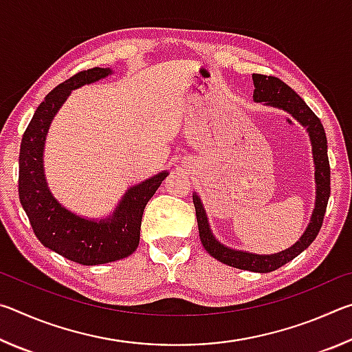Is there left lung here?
<instances>
[{
  "instance_id": "left-lung-1",
  "label": "left lung",
  "mask_w": 352,
  "mask_h": 352,
  "mask_svg": "<svg viewBox=\"0 0 352 352\" xmlns=\"http://www.w3.org/2000/svg\"><path fill=\"white\" fill-rule=\"evenodd\" d=\"M254 93L253 99L256 102H265V105L278 107L284 111L290 113L302 127L307 129L309 138L312 144V155L315 164V183H317V199H315V210L312 212V219L309 222V226L305 231V234L300 237L295 245L290 248L279 252L276 254H253L247 252H239L225 247L220 243L214 234L211 233L210 223L205 212V208L201 205V200L197 194H192L195 216H197L199 223V234L201 245L210 253L214 259L223 262L226 265L236 267L241 270L269 273L279 269L289 261L296 258L298 254L311 245L315 241L318 231L323 225L327 200L331 195V168L329 158H327V140L326 133L317 115L309 109L307 104L298 94L292 90L289 85H285L283 80L273 76L264 74H253Z\"/></svg>"
}]
</instances>
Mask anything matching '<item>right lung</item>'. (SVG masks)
<instances>
[{"instance_id":"add662e5","label":"right lung","mask_w":352,"mask_h":352,"mask_svg":"<svg viewBox=\"0 0 352 352\" xmlns=\"http://www.w3.org/2000/svg\"><path fill=\"white\" fill-rule=\"evenodd\" d=\"M110 74V68H91L57 85L37 107L20 147L19 195L35 236L52 252L82 265L107 264L135 252L147 201L169 175L160 172L130 188L111 216L100 220L77 216L51 194L43 170V148L52 118L71 91Z\"/></svg>"}]
</instances>
